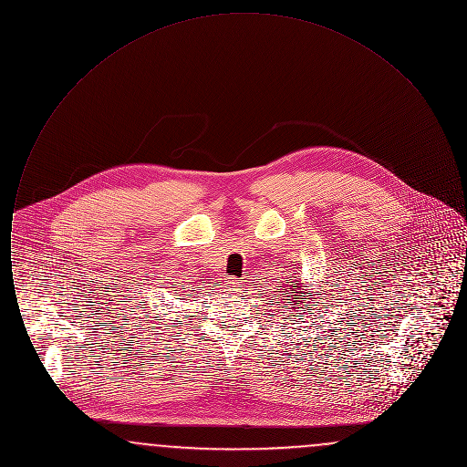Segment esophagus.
Here are the masks:
<instances>
[{
    "instance_id": "34e87169",
    "label": "esophagus",
    "mask_w": 467,
    "mask_h": 467,
    "mask_svg": "<svg viewBox=\"0 0 467 467\" xmlns=\"http://www.w3.org/2000/svg\"><path fill=\"white\" fill-rule=\"evenodd\" d=\"M244 282H240V280H234V278L225 280V290H227L229 294H240V292L244 290Z\"/></svg>"
}]
</instances>
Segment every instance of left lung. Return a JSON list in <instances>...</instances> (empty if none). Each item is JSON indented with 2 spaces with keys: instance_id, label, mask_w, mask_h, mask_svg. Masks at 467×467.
Returning a JSON list of instances; mask_svg holds the SVG:
<instances>
[{
  "instance_id": "1",
  "label": "left lung",
  "mask_w": 467,
  "mask_h": 467,
  "mask_svg": "<svg viewBox=\"0 0 467 467\" xmlns=\"http://www.w3.org/2000/svg\"><path fill=\"white\" fill-rule=\"evenodd\" d=\"M276 292H282L280 294V297H282V305H280L282 313L292 311V313H296V317L297 315L303 317L310 308L311 301L315 299V297H311V290L306 289L305 284H301V278L294 280V282L285 280V284H282L280 289H276Z\"/></svg>"
}]
</instances>
